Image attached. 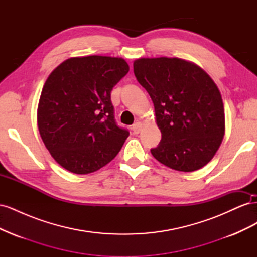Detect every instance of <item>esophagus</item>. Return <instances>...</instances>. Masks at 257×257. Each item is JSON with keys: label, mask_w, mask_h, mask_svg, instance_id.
<instances>
[{"label": "esophagus", "mask_w": 257, "mask_h": 257, "mask_svg": "<svg viewBox=\"0 0 257 257\" xmlns=\"http://www.w3.org/2000/svg\"><path fill=\"white\" fill-rule=\"evenodd\" d=\"M132 130H133L134 134H139L143 130V123L142 122H136L133 126H132Z\"/></svg>", "instance_id": "1"}]
</instances>
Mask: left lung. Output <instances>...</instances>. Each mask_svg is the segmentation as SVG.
I'll use <instances>...</instances> for the list:
<instances>
[{
	"instance_id": "left-lung-1",
	"label": "left lung",
	"mask_w": 257,
	"mask_h": 257,
	"mask_svg": "<svg viewBox=\"0 0 257 257\" xmlns=\"http://www.w3.org/2000/svg\"><path fill=\"white\" fill-rule=\"evenodd\" d=\"M134 74L149 93L162 133L153 157L184 173L208 164L225 133L224 105L214 81L203 68L178 58L137 59Z\"/></svg>"
}]
</instances>
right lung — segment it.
Returning a JSON list of instances; mask_svg holds the SVG:
<instances>
[{"instance_id": "obj_1", "label": "right lung", "mask_w": 257, "mask_h": 257, "mask_svg": "<svg viewBox=\"0 0 257 257\" xmlns=\"http://www.w3.org/2000/svg\"><path fill=\"white\" fill-rule=\"evenodd\" d=\"M130 71L122 58L67 59L46 80L37 125L51 157L77 175L96 172L115 158L128 137L116 125L110 93Z\"/></svg>"}]
</instances>
